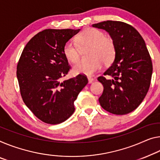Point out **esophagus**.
<instances>
[{
  "mask_svg": "<svg viewBox=\"0 0 160 160\" xmlns=\"http://www.w3.org/2000/svg\"><path fill=\"white\" fill-rule=\"evenodd\" d=\"M94 78L93 77H88V83H92L93 82V81H94Z\"/></svg>",
  "mask_w": 160,
  "mask_h": 160,
  "instance_id": "obj_1",
  "label": "esophagus"
}]
</instances>
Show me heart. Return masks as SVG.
I'll return each mask as SVG.
<instances>
[{"mask_svg":"<svg viewBox=\"0 0 160 160\" xmlns=\"http://www.w3.org/2000/svg\"><path fill=\"white\" fill-rule=\"evenodd\" d=\"M77 45L72 40L68 41L63 48L66 59L76 63L81 58V49L91 47L90 58L88 61H79L73 66V71L77 74L92 76L102 69L104 62L110 63L114 61L116 54V48L114 41L106 37L105 34L94 28L83 30L76 38Z\"/></svg>","mask_w":160,"mask_h":160,"instance_id":"obj_1","label":"heart"}]
</instances>
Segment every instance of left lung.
<instances>
[{"label": "left lung", "mask_w": 160, "mask_h": 160, "mask_svg": "<svg viewBox=\"0 0 160 160\" xmlns=\"http://www.w3.org/2000/svg\"><path fill=\"white\" fill-rule=\"evenodd\" d=\"M92 26L107 31L116 48L114 62L104 73L110 78H97L104 87L100 105L112 114H128L139 107L150 86L152 63L145 42L133 26L124 22L107 21Z\"/></svg>", "instance_id": "obj_1"}]
</instances>
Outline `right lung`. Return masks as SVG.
Returning a JSON list of instances; mask_svg holds the SVG:
<instances>
[{
  "label": "right lung",
  "mask_w": 160,
  "mask_h": 160,
  "mask_svg": "<svg viewBox=\"0 0 160 160\" xmlns=\"http://www.w3.org/2000/svg\"><path fill=\"white\" fill-rule=\"evenodd\" d=\"M80 29H46L32 38L17 65L23 102L41 121L57 124L68 119L73 102L88 83L85 75L61 81L71 68L63 52L65 43Z\"/></svg>",
  "instance_id": "right-lung-1"
}]
</instances>
